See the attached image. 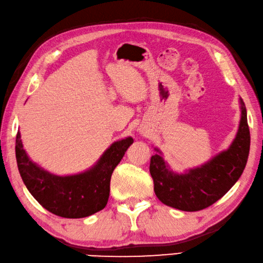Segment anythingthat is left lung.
<instances>
[{"mask_svg":"<svg viewBox=\"0 0 263 263\" xmlns=\"http://www.w3.org/2000/svg\"><path fill=\"white\" fill-rule=\"evenodd\" d=\"M238 130L229 147L200 167L184 173H175L164 161L162 153L152 155L149 173L154 181V192L163 204L181 211H199L220 200L236 184L248 162L250 129L248 115L242 99Z\"/></svg>","mask_w":263,"mask_h":263,"instance_id":"obj_1","label":"left lung"}]
</instances>
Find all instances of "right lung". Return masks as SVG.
<instances>
[{
	"mask_svg": "<svg viewBox=\"0 0 263 263\" xmlns=\"http://www.w3.org/2000/svg\"><path fill=\"white\" fill-rule=\"evenodd\" d=\"M133 143L130 136L117 141L105 149L92 168L76 175L57 176L31 161L18 132L15 158L27 190L43 208L59 217L78 219L105 208L112 173Z\"/></svg>",
	"mask_w": 263,
	"mask_h": 263,
	"instance_id": "add662e5",
	"label": "right lung"
}]
</instances>
